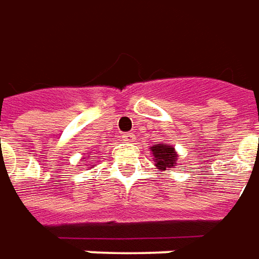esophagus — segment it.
<instances>
[{"label": "esophagus", "instance_id": "34e87169", "mask_svg": "<svg viewBox=\"0 0 259 259\" xmlns=\"http://www.w3.org/2000/svg\"><path fill=\"white\" fill-rule=\"evenodd\" d=\"M120 138L124 142H132V140H135V135L133 133H123Z\"/></svg>", "mask_w": 259, "mask_h": 259}]
</instances>
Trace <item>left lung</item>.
Segmentation results:
<instances>
[{
	"instance_id": "obj_1",
	"label": "left lung",
	"mask_w": 259,
	"mask_h": 259,
	"mask_svg": "<svg viewBox=\"0 0 259 259\" xmlns=\"http://www.w3.org/2000/svg\"><path fill=\"white\" fill-rule=\"evenodd\" d=\"M150 152L153 153L155 159V165L160 170H172V167L176 166L178 160V153L175 150L174 146L170 145H155L150 147Z\"/></svg>"
}]
</instances>
